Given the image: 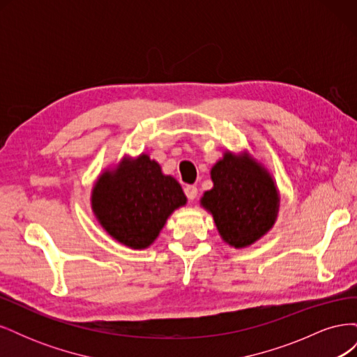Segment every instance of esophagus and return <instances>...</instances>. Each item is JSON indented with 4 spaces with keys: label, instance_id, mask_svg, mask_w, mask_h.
Masks as SVG:
<instances>
[{
    "label": "esophagus",
    "instance_id": "esophagus-1",
    "mask_svg": "<svg viewBox=\"0 0 357 357\" xmlns=\"http://www.w3.org/2000/svg\"><path fill=\"white\" fill-rule=\"evenodd\" d=\"M185 193H186L188 199L193 201V199H195V198L198 197V189H197V186H192V185H189V186H186V188H185Z\"/></svg>",
    "mask_w": 357,
    "mask_h": 357
}]
</instances>
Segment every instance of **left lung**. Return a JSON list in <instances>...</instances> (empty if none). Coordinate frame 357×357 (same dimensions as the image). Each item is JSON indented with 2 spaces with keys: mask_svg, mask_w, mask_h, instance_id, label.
Returning <instances> with one entry per match:
<instances>
[{
  "mask_svg": "<svg viewBox=\"0 0 357 357\" xmlns=\"http://www.w3.org/2000/svg\"><path fill=\"white\" fill-rule=\"evenodd\" d=\"M211 180L214 186L204 193L201 204L213 214L226 243L247 247L273 228L280 199L265 168L228 152L211 168Z\"/></svg>",
  "mask_w": 357,
  "mask_h": 357,
  "instance_id": "8db88e82",
  "label": "left lung"
}]
</instances>
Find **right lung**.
<instances>
[{"instance_id": "1", "label": "right lung", "mask_w": 357, "mask_h": 357, "mask_svg": "<svg viewBox=\"0 0 357 357\" xmlns=\"http://www.w3.org/2000/svg\"><path fill=\"white\" fill-rule=\"evenodd\" d=\"M185 204L178 181L162 174L147 155L104 172L92 190V208L102 228L137 250L152 244L168 215Z\"/></svg>"}]
</instances>
